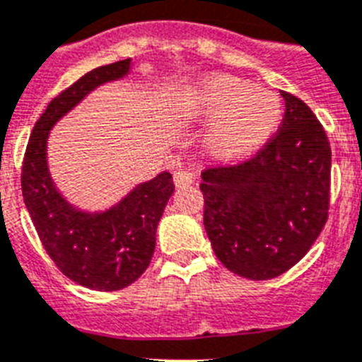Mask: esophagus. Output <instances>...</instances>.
I'll list each match as a JSON object with an SVG mask.
<instances>
[{
	"label": "esophagus",
	"instance_id": "1",
	"mask_svg": "<svg viewBox=\"0 0 362 362\" xmlns=\"http://www.w3.org/2000/svg\"><path fill=\"white\" fill-rule=\"evenodd\" d=\"M192 183H194V175L190 174V172H187V170H179V172H175L174 174L175 188L188 187V185H192Z\"/></svg>",
	"mask_w": 362,
	"mask_h": 362
}]
</instances>
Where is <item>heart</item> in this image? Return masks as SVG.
Segmentation results:
<instances>
[{
    "label": "heart",
    "instance_id": "1",
    "mask_svg": "<svg viewBox=\"0 0 362 362\" xmlns=\"http://www.w3.org/2000/svg\"><path fill=\"white\" fill-rule=\"evenodd\" d=\"M183 107L196 120H213L205 146L222 160L255 153L277 133L283 120V107L276 95L228 74H211L196 81L185 92Z\"/></svg>",
    "mask_w": 362,
    "mask_h": 362
}]
</instances>
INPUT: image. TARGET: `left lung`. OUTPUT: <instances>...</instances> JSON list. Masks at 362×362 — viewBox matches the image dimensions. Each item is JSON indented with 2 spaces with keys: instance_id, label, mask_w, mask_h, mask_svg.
I'll list each match as a JSON object with an SVG mask.
<instances>
[{
  "instance_id": "left-lung-1",
  "label": "left lung",
  "mask_w": 362,
  "mask_h": 362,
  "mask_svg": "<svg viewBox=\"0 0 362 362\" xmlns=\"http://www.w3.org/2000/svg\"><path fill=\"white\" fill-rule=\"evenodd\" d=\"M285 118L253 159L202 174L203 226L218 261L247 279H272L305 255L329 209L331 148L313 110L281 92Z\"/></svg>"
}]
</instances>
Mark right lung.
I'll return each mask as SVG.
<instances>
[{
	"mask_svg": "<svg viewBox=\"0 0 362 362\" xmlns=\"http://www.w3.org/2000/svg\"><path fill=\"white\" fill-rule=\"evenodd\" d=\"M133 61L88 71L53 98L31 131L22 166V194L38 237L57 268L94 291H120L134 283L155 252V233L174 194L172 174L134 185L110 207L81 209L59 190L47 160L49 133L86 95L131 74Z\"/></svg>",
	"mask_w": 362,
	"mask_h": 362,
	"instance_id": "obj_1",
	"label": "right lung"
}]
</instances>
